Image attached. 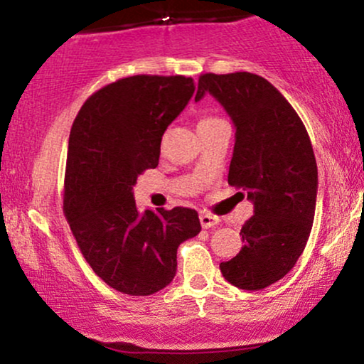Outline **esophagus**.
<instances>
[{
  "instance_id": "esophagus-1",
  "label": "esophagus",
  "mask_w": 364,
  "mask_h": 364,
  "mask_svg": "<svg viewBox=\"0 0 364 364\" xmlns=\"http://www.w3.org/2000/svg\"><path fill=\"white\" fill-rule=\"evenodd\" d=\"M217 223H219V220H217L214 215H210V214H200V224H202L203 229L214 228V225H217Z\"/></svg>"
}]
</instances>
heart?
I'll return each mask as SVG.
<instances>
[{"label":"heart","mask_w":364,"mask_h":364,"mask_svg":"<svg viewBox=\"0 0 364 364\" xmlns=\"http://www.w3.org/2000/svg\"><path fill=\"white\" fill-rule=\"evenodd\" d=\"M212 121H217V118H210V116H207V118L200 119L198 124H205V123H212Z\"/></svg>","instance_id":"obj_1"}]
</instances>
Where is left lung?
<instances>
[{"label":"left lung","mask_w":364,"mask_h":364,"mask_svg":"<svg viewBox=\"0 0 364 364\" xmlns=\"http://www.w3.org/2000/svg\"><path fill=\"white\" fill-rule=\"evenodd\" d=\"M208 92L236 128L228 183L243 188L253 215L241 228L245 246L220 272L232 286L265 289L298 262L315 217L318 171L298 112L255 73H205L195 101Z\"/></svg>","instance_id":"8db88e82"}]
</instances>
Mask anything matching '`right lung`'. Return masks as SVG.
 <instances>
[{
    "instance_id": "add662e5",
    "label": "right lung",
    "mask_w": 364,
    "mask_h": 364,
    "mask_svg": "<svg viewBox=\"0 0 364 364\" xmlns=\"http://www.w3.org/2000/svg\"><path fill=\"white\" fill-rule=\"evenodd\" d=\"M193 78L135 75L102 87L73 121L65 173V215L78 248L112 289L149 296L178 269L183 241L202 231L193 208H136L133 186L157 168L161 140L190 102Z\"/></svg>"
}]
</instances>
